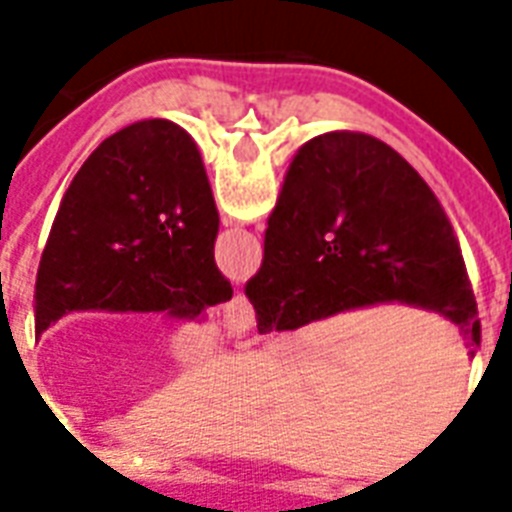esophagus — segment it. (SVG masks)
I'll return each instance as SVG.
<instances>
[{"mask_svg": "<svg viewBox=\"0 0 512 512\" xmlns=\"http://www.w3.org/2000/svg\"><path fill=\"white\" fill-rule=\"evenodd\" d=\"M223 327L231 337L247 335L249 329L255 327V308H252V303L241 292H236L223 305Z\"/></svg>", "mask_w": 512, "mask_h": 512, "instance_id": "obj_1", "label": "esophagus"}]
</instances>
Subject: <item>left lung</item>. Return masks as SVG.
I'll list each match as a JSON object with an SVG mask.
<instances>
[{
  "label": "left lung",
  "mask_w": 512,
  "mask_h": 512,
  "mask_svg": "<svg viewBox=\"0 0 512 512\" xmlns=\"http://www.w3.org/2000/svg\"><path fill=\"white\" fill-rule=\"evenodd\" d=\"M220 228L191 135L146 119L106 138L68 185L34 289L36 335L71 311L196 319L233 289L215 265Z\"/></svg>",
  "instance_id": "left-lung-1"
}]
</instances>
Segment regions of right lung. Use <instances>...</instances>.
Masks as SVG:
<instances>
[{
	"mask_svg": "<svg viewBox=\"0 0 512 512\" xmlns=\"http://www.w3.org/2000/svg\"><path fill=\"white\" fill-rule=\"evenodd\" d=\"M247 297L260 335L396 300L444 313L470 345L481 342L441 201L404 156L364 132H327L297 151Z\"/></svg>",
	"mask_w": 512,
	"mask_h": 512,
	"instance_id": "right-lung-1",
	"label": "right lung"
}]
</instances>
